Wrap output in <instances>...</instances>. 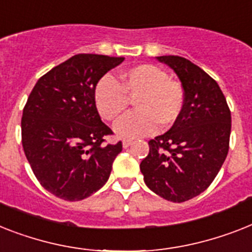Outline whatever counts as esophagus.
Listing matches in <instances>:
<instances>
[{"mask_svg": "<svg viewBox=\"0 0 252 252\" xmlns=\"http://www.w3.org/2000/svg\"><path fill=\"white\" fill-rule=\"evenodd\" d=\"M132 144L133 142L130 140H124L123 141V147H124V149H126V147H129Z\"/></svg>", "mask_w": 252, "mask_h": 252, "instance_id": "esophagus-1", "label": "esophagus"}]
</instances>
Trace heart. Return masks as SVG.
<instances>
[{
    "label": "heart",
    "instance_id": "b5f03b06",
    "mask_svg": "<svg viewBox=\"0 0 252 252\" xmlns=\"http://www.w3.org/2000/svg\"><path fill=\"white\" fill-rule=\"evenodd\" d=\"M132 112L116 123L115 133L123 138H137L155 132L157 126L167 128L179 119L185 105L181 84L154 64H140L126 69L120 84L111 76H103L94 88V102L99 115L115 122L126 112L128 97H136Z\"/></svg>",
    "mask_w": 252,
    "mask_h": 252
}]
</instances>
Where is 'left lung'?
I'll return each instance as SVG.
<instances>
[{
  "mask_svg": "<svg viewBox=\"0 0 252 252\" xmlns=\"http://www.w3.org/2000/svg\"><path fill=\"white\" fill-rule=\"evenodd\" d=\"M175 71L185 105L172 128L149 141L140 169L147 188L171 202H185L207 189L229 150L230 110L218 83L177 55L155 57Z\"/></svg>",
  "mask_w": 252,
  "mask_h": 252,
  "instance_id": "8db88e82",
  "label": "left lung"
}]
</instances>
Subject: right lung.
<instances>
[{
  "mask_svg": "<svg viewBox=\"0 0 252 252\" xmlns=\"http://www.w3.org/2000/svg\"><path fill=\"white\" fill-rule=\"evenodd\" d=\"M123 57L77 54L40 77L22 118V144L40 184L75 202L107 183L123 146L103 145L111 129L101 120L94 88Z\"/></svg>",
  "mask_w": 252,
  "mask_h": 252,
  "instance_id": "right-lung-1",
  "label": "right lung"
}]
</instances>
